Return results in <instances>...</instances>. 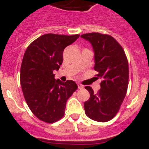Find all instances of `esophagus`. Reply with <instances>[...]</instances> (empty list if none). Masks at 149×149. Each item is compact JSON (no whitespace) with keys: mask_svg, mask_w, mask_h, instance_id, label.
Returning <instances> with one entry per match:
<instances>
[{"mask_svg":"<svg viewBox=\"0 0 149 149\" xmlns=\"http://www.w3.org/2000/svg\"><path fill=\"white\" fill-rule=\"evenodd\" d=\"M78 88H80V89H81V88H84V86L81 85V84H78Z\"/></svg>","mask_w":149,"mask_h":149,"instance_id":"esophagus-1","label":"esophagus"}]
</instances>
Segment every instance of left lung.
<instances>
[{"instance_id":"left-lung-1","label":"left lung","mask_w":149,"mask_h":149,"mask_svg":"<svg viewBox=\"0 0 149 149\" xmlns=\"http://www.w3.org/2000/svg\"><path fill=\"white\" fill-rule=\"evenodd\" d=\"M89 42L94 52V70L101 79V88L95 94L86 86L89 100L84 102L85 114L97 122L112 120L119 111L128 86V62L124 49L115 38L108 34L93 32L81 36Z\"/></svg>"}]
</instances>
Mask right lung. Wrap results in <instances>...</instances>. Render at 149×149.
Listing matches in <instances>:
<instances>
[{"label":"right lung","mask_w":149,"mask_h":149,"mask_svg":"<svg viewBox=\"0 0 149 149\" xmlns=\"http://www.w3.org/2000/svg\"><path fill=\"white\" fill-rule=\"evenodd\" d=\"M79 34H46L33 41L25 51L20 81L26 104L40 120L52 123L65 113L66 102L78 86L73 81L55 80L53 71L63 61V50Z\"/></svg>","instance_id":"add662e5"}]
</instances>
